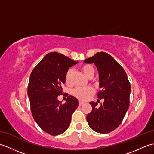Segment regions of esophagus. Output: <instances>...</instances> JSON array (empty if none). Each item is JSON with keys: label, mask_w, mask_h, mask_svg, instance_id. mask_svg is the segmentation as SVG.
I'll use <instances>...</instances> for the list:
<instances>
[{"label": "esophagus", "mask_w": 154, "mask_h": 154, "mask_svg": "<svg viewBox=\"0 0 154 154\" xmlns=\"http://www.w3.org/2000/svg\"><path fill=\"white\" fill-rule=\"evenodd\" d=\"M83 103H83V102H81V100H79V106H81V105H82V104H83Z\"/></svg>", "instance_id": "esophagus-1"}]
</instances>
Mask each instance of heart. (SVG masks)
<instances>
[{
	"label": "heart",
	"mask_w": 154,
	"mask_h": 154,
	"mask_svg": "<svg viewBox=\"0 0 154 154\" xmlns=\"http://www.w3.org/2000/svg\"><path fill=\"white\" fill-rule=\"evenodd\" d=\"M82 71L85 75L88 78L91 76H94V68L90 65H85L82 67ZM72 73L71 69H69L65 75V83L67 85L71 83V75ZM93 89L91 87H86V88H81V87H76L72 91V94L75 97H76L78 99L81 100H85L88 97L91 95L93 93Z\"/></svg>",
	"instance_id": "b5f03b06"
}]
</instances>
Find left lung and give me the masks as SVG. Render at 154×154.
<instances>
[{
  "instance_id": "obj_1",
  "label": "left lung",
  "mask_w": 154,
  "mask_h": 154,
  "mask_svg": "<svg viewBox=\"0 0 154 154\" xmlns=\"http://www.w3.org/2000/svg\"><path fill=\"white\" fill-rule=\"evenodd\" d=\"M84 63H94L97 67L100 89L97 96L104 100L99 107H97V102L89 103L92 111L87 115V122L94 131L109 133L120 125L128 109L131 87L127 75L122 67L105 52H98Z\"/></svg>"
}]
</instances>
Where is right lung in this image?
I'll use <instances>...</instances> for the list:
<instances>
[{
  "instance_id": "right-lung-1",
  "label": "right lung",
  "mask_w": 154,
  "mask_h": 154,
  "mask_svg": "<svg viewBox=\"0 0 154 154\" xmlns=\"http://www.w3.org/2000/svg\"><path fill=\"white\" fill-rule=\"evenodd\" d=\"M78 61L57 52H51L32 71L28 87L31 112L44 132L52 136L61 134L71 123V115L79 105L76 98L69 96L62 104L57 97L69 67Z\"/></svg>"
}]
</instances>
